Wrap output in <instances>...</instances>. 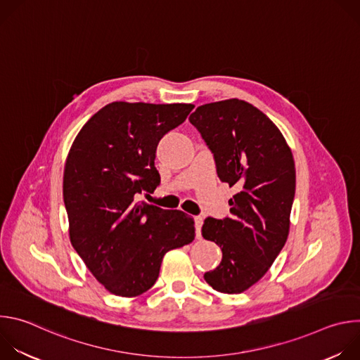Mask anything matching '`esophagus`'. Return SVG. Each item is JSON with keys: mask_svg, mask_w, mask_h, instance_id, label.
Returning a JSON list of instances; mask_svg holds the SVG:
<instances>
[{"mask_svg": "<svg viewBox=\"0 0 360 360\" xmlns=\"http://www.w3.org/2000/svg\"><path fill=\"white\" fill-rule=\"evenodd\" d=\"M193 221H195V229H196V238H200V226H202V222H203V218H202V217H193Z\"/></svg>", "mask_w": 360, "mask_h": 360, "instance_id": "obj_1", "label": "esophagus"}]
</instances>
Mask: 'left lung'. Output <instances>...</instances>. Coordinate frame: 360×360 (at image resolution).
<instances>
[{
	"mask_svg": "<svg viewBox=\"0 0 360 360\" xmlns=\"http://www.w3.org/2000/svg\"><path fill=\"white\" fill-rule=\"evenodd\" d=\"M212 150L222 182L238 193L231 217L207 218L202 236L222 249V261L203 275L222 293H240L271 268L289 235L296 171L278 127L242 99L211 102L189 117Z\"/></svg>",
	"mask_w": 360,
	"mask_h": 360,
	"instance_id": "left-lung-1",
	"label": "left lung"
}]
</instances>
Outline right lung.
Here are the masks:
<instances>
[{
	"mask_svg": "<svg viewBox=\"0 0 360 360\" xmlns=\"http://www.w3.org/2000/svg\"><path fill=\"white\" fill-rule=\"evenodd\" d=\"M192 110V104L111 102L89 118L68 152L63 195L71 243L117 296L146 292L164 255L195 239L193 218L138 200L161 182L155 168L161 138Z\"/></svg>",
	"mask_w": 360,
	"mask_h": 360,
	"instance_id": "right-lung-1",
	"label": "right lung"
}]
</instances>
